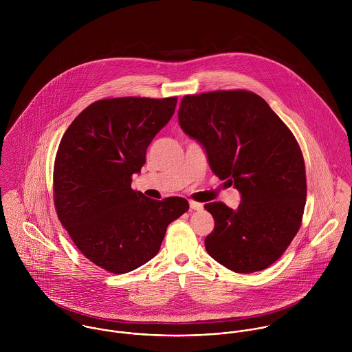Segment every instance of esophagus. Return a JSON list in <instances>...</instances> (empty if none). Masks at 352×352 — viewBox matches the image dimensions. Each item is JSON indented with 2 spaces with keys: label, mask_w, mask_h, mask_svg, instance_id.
Listing matches in <instances>:
<instances>
[{
  "label": "esophagus",
  "mask_w": 352,
  "mask_h": 352,
  "mask_svg": "<svg viewBox=\"0 0 352 352\" xmlns=\"http://www.w3.org/2000/svg\"><path fill=\"white\" fill-rule=\"evenodd\" d=\"M190 208L191 210H197V211H199L203 208V204L201 203H198V201H190Z\"/></svg>",
  "instance_id": "1"
}]
</instances>
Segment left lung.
<instances>
[{"label":"left lung","mask_w":352,"mask_h":352,"mask_svg":"<svg viewBox=\"0 0 352 352\" xmlns=\"http://www.w3.org/2000/svg\"><path fill=\"white\" fill-rule=\"evenodd\" d=\"M179 124L201 145L211 170L241 194L236 210L204 204L215 222L206 251L239 274L267 268L300 230L306 201L305 162L293 133L248 91L184 96Z\"/></svg>","instance_id":"obj_1"}]
</instances>
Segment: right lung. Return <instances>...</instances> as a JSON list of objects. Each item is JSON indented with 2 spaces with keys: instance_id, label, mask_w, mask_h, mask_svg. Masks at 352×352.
<instances>
[{
  "instance_id": "add662e5",
  "label": "right lung",
  "mask_w": 352,
  "mask_h": 352,
  "mask_svg": "<svg viewBox=\"0 0 352 352\" xmlns=\"http://www.w3.org/2000/svg\"><path fill=\"white\" fill-rule=\"evenodd\" d=\"M177 98H118L91 104L69 126L54 165V203L76 247L112 274L153 258L168 225L188 210L184 198H146L131 188Z\"/></svg>"
}]
</instances>
